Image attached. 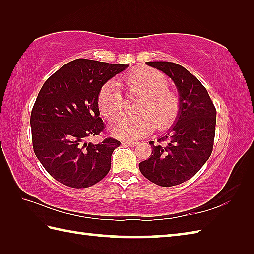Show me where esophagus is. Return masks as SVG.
Wrapping results in <instances>:
<instances>
[{
  "mask_svg": "<svg viewBox=\"0 0 254 254\" xmlns=\"http://www.w3.org/2000/svg\"><path fill=\"white\" fill-rule=\"evenodd\" d=\"M122 144H124V145H127V146H132V147H134V146H136L137 142H135V141H123V142H122Z\"/></svg>",
  "mask_w": 254,
  "mask_h": 254,
  "instance_id": "34e87169",
  "label": "esophagus"
}]
</instances>
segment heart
Returning <instances> with one entry per match:
<instances>
[{"label": "heart", "mask_w": 254, "mask_h": 254, "mask_svg": "<svg viewBox=\"0 0 254 254\" xmlns=\"http://www.w3.org/2000/svg\"><path fill=\"white\" fill-rule=\"evenodd\" d=\"M118 83L127 97H139L135 108L137 115L121 116L112 127L116 136L135 139L146 136L157 126L159 130L169 127L181 110L177 91L168 87L164 73L152 67H137L119 79ZM117 83L108 82L98 94V107L108 120H115L124 109V97Z\"/></svg>", "instance_id": "heart-1"}]
</instances>
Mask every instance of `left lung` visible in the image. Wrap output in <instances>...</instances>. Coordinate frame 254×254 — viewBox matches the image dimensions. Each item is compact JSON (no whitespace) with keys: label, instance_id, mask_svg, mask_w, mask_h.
Segmentation results:
<instances>
[{"label":"left lung","instance_id":"left-lung-1","mask_svg":"<svg viewBox=\"0 0 254 254\" xmlns=\"http://www.w3.org/2000/svg\"><path fill=\"white\" fill-rule=\"evenodd\" d=\"M147 65L160 69L174 80L181 99L177 123L169 133L149 142L152 155L139 163V170L160 187H174L196 174L213 152L216 108L202 83L187 68L174 62L154 61Z\"/></svg>","mask_w":254,"mask_h":254}]
</instances>
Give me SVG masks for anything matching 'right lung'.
<instances>
[{
    "instance_id": "add662e5",
    "label": "right lung",
    "mask_w": 254,
    "mask_h": 254,
    "mask_svg": "<svg viewBox=\"0 0 254 254\" xmlns=\"http://www.w3.org/2000/svg\"><path fill=\"white\" fill-rule=\"evenodd\" d=\"M127 65L76 59L52 74L38 94L30 115L35 155L51 177L71 188H88L110 170L120 142L104 137L98 94L108 79Z\"/></svg>"
}]
</instances>
